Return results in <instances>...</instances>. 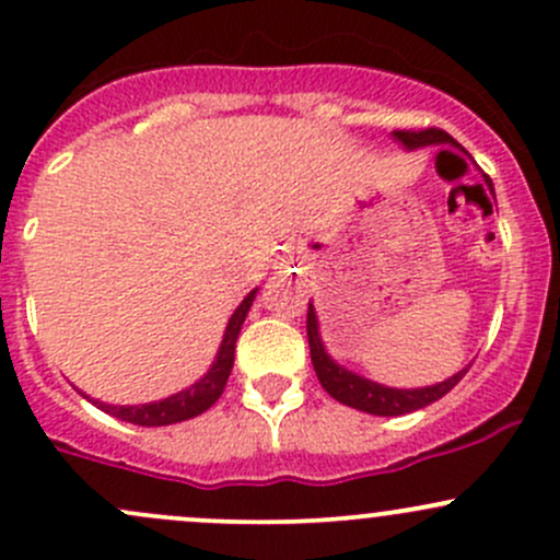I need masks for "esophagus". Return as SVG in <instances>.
<instances>
[{"mask_svg":"<svg viewBox=\"0 0 560 560\" xmlns=\"http://www.w3.org/2000/svg\"><path fill=\"white\" fill-rule=\"evenodd\" d=\"M273 265L276 268H287V265H292V246H284L281 252H276Z\"/></svg>","mask_w":560,"mask_h":560,"instance_id":"obj_1","label":"esophagus"}]
</instances>
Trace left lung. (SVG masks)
Here are the masks:
<instances>
[{"mask_svg": "<svg viewBox=\"0 0 560 560\" xmlns=\"http://www.w3.org/2000/svg\"><path fill=\"white\" fill-rule=\"evenodd\" d=\"M394 139L402 141V147L408 150H419V147H429V144H453L458 150H464L451 133L440 131V128H402V131H394ZM488 182V179H486ZM491 187V182H488ZM305 329H308V346H311V362H314L316 378L329 397H335L338 402L349 405V408L364 410V413L373 416H405L413 413V410L427 408V405L438 402L440 397L451 392L458 381L464 378L467 370H458L456 375H451L448 381L434 386H423V388H392L384 384H375V381L362 378V375L351 373V370L340 368L335 359H329L325 351V343L319 338V322H316V311L314 305L308 303V322H305Z\"/></svg>", "mask_w": 560, "mask_h": 560, "instance_id": "1", "label": "left lung"}]
</instances>
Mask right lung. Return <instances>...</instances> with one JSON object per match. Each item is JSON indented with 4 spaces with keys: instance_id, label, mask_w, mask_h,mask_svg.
<instances>
[{
    "instance_id": "1",
    "label": "right lung",
    "mask_w": 560,
    "mask_h": 560,
    "mask_svg": "<svg viewBox=\"0 0 560 560\" xmlns=\"http://www.w3.org/2000/svg\"><path fill=\"white\" fill-rule=\"evenodd\" d=\"M257 290H252L249 295L241 300V305L235 308L225 327V338H222L220 351H217L214 364L209 368V373L203 375L198 384H192L185 392L172 394V397L161 399V402H147V405H107L93 399V405L104 410V413L115 416V419H122L128 423H139V427H168V423L187 421L201 416L203 410H209L211 405L220 399V394L225 392L228 375L233 370V357H235V338H238L241 325H244L246 314L252 308V300H255Z\"/></svg>"
}]
</instances>
